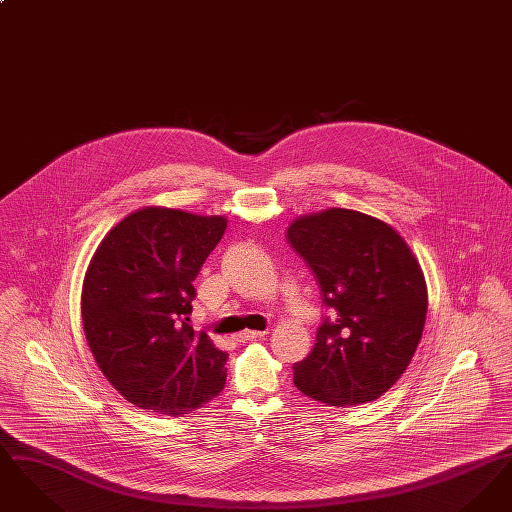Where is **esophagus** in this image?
I'll return each instance as SVG.
<instances>
[{"label":"esophagus","instance_id":"34e87169","mask_svg":"<svg viewBox=\"0 0 512 512\" xmlns=\"http://www.w3.org/2000/svg\"><path fill=\"white\" fill-rule=\"evenodd\" d=\"M265 334H267V332H259V330H244V332H240V334L236 336V340H255V338H261V336H265Z\"/></svg>","mask_w":512,"mask_h":512}]
</instances>
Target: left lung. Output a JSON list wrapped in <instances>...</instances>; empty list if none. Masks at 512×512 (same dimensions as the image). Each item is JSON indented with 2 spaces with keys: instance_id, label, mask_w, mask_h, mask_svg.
<instances>
[{
  "instance_id": "8db88e82",
  "label": "left lung",
  "mask_w": 512,
  "mask_h": 512,
  "mask_svg": "<svg viewBox=\"0 0 512 512\" xmlns=\"http://www.w3.org/2000/svg\"><path fill=\"white\" fill-rule=\"evenodd\" d=\"M288 242L336 311L293 365L295 388L332 407L378 399L407 370L426 322L428 290L411 247L384 220L338 207L293 220Z\"/></svg>"
}]
</instances>
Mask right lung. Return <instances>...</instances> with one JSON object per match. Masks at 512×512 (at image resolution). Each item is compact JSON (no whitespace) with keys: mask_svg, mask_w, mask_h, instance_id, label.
I'll list each match as a JSON object with an SVG mask.
<instances>
[{"mask_svg":"<svg viewBox=\"0 0 512 512\" xmlns=\"http://www.w3.org/2000/svg\"><path fill=\"white\" fill-rule=\"evenodd\" d=\"M224 217L144 207L98 245L82 284V324L109 384L149 413L182 416L219 395L220 351L188 324L195 276L219 244Z\"/></svg>","mask_w":512,"mask_h":512,"instance_id":"add662e5","label":"right lung"}]
</instances>
